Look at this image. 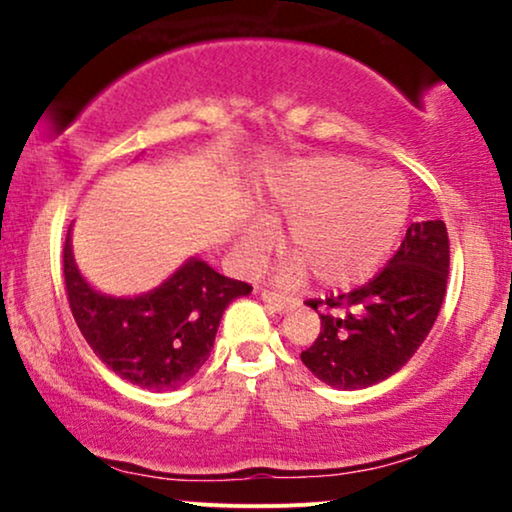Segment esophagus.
<instances>
[{
  "label": "esophagus",
  "mask_w": 512,
  "mask_h": 512,
  "mask_svg": "<svg viewBox=\"0 0 512 512\" xmlns=\"http://www.w3.org/2000/svg\"><path fill=\"white\" fill-rule=\"evenodd\" d=\"M261 298H263V303H268L272 310H277V312H286V310H289V307H293V300L291 298L279 296V293L270 291V289H263L261 291Z\"/></svg>",
  "instance_id": "esophagus-1"
}]
</instances>
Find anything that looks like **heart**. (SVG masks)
I'll list each match as a JSON object with an SVG mask.
<instances>
[{
    "mask_svg": "<svg viewBox=\"0 0 512 512\" xmlns=\"http://www.w3.org/2000/svg\"><path fill=\"white\" fill-rule=\"evenodd\" d=\"M408 207L401 174L368 172L347 156L298 160L272 179L265 221L247 223L242 249L249 258L263 256L275 242L270 223L289 221L286 275L298 279L307 270L324 286H352L366 282L394 249Z\"/></svg>",
    "mask_w": 512,
    "mask_h": 512,
    "instance_id": "heart-1",
    "label": "heart"
}]
</instances>
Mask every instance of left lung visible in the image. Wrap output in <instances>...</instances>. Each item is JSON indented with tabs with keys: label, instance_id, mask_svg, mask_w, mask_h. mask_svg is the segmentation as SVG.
Masks as SVG:
<instances>
[{
	"label": "left lung",
	"instance_id": "1",
	"mask_svg": "<svg viewBox=\"0 0 512 512\" xmlns=\"http://www.w3.org/2000/svg\"><path fill=\"white\" fill-rule=\"evenodd\" d=\"M450 240L443 221L410 223L380 275L359 289L310 300L321 331L300 359L335 389H366L398 373L433 328L445 298Z\"/></svg>",
	"mask_w": 512,
	"mask_h": 512
}]
</instances>
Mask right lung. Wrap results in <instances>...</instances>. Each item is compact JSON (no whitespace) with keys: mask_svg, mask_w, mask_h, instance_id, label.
<instances>
[{"mask_svg":"<svg viewBox=\"0 0 512 512\" xmlns=\"http://www.w3.org/2000/svg\"><path fill=\"white\" fill-rule=\"evenodd\" d=\"M62 272L74 321L95 356L149 391L177 389L191 380L212 352L223 310L251 293L247 282L188 258L158 289L135 298L104 296L76 268L69 233Z\"/></svg>","mask_w":512,"mask_h":512,"instance_id":"1","label":"right lung"}]
</instances>
